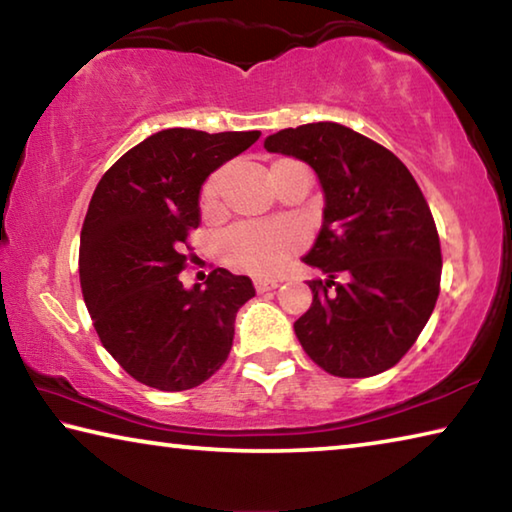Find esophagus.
<instances>
[{"mask_svg": "<svg viewBox=\"0 0 512 512\" xmlns=\"http://www.w3.org/2000/svg\"><path fill=\"white\" fill-rule=\"evenodd\" d=\"M277 287H280V282H277V280H262V277H257V280H255V291H257V293L273 291V289H277Z\"/></svg>", "mask_w": 512, "mask_h": 512, "instance_id": "34e87169", "label": "esophagus"}]
</instances>
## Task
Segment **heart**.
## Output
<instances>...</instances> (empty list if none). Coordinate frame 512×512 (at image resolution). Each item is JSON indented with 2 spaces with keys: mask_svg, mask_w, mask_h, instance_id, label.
<instances>
[{
  "mask_svg": "<svg viewBox=\"0 0 512 512\" xmlns=\"http://www.w3.org/2000/svg\"><path fill=\"white\" fill-rule=\"evenodd\" d=\"M219 176H210L201 189V205L205 212L216 207ZM300 239L296 232L280 223H239L221 237V257L237 271L250 275H273L287 264L298 250Z\"/></svg>",
  "mask_w": 512,
  "mask_h": 512,
  "instance_id": "obj_1",
  "label": "heart"
}]
</instances>
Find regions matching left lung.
<instances>
[{
    "label": "left lung",
    "mask_w": 512,
    "mask_h": 512,
    "mask_svg": "<svg viewBox=\"0 0 512 512\" xmlns=\"http://www.w3.org/2000/svg\"><path fill=\"white\" fill-rule=\"evenodd\" d=\"M264 149L293 155L323 187V225L302 262L327 273L293 329L334 377L393 368L427 325L440 293V239L411 171L384 146L334 121L268 135ZM341 276L343 283H336Z\"/></svg>",
    "instance_id": "8db88e82"
}]
</instances>
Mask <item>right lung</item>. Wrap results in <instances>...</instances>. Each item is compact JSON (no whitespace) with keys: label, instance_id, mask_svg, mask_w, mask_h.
Here are the masks:
<instances>
[{"label":"right lung","instance_id":"add662e5","mask_svg":"<svg viewBox=\"0 0 512 512\" xmlns=\"http://www.w3.org/2000/svg\"><path fill=\"white\" fill-rule=\"evenodd\" d=\"M259 135L167 128L121 155L94 189L79 250L83 300L103 348L146 386L187 391L228 359L253 282L214 268L203 289H185L178 273L207 176Z\"/></svg>","mask_w":512,"mask_h":512}]
</instances>
